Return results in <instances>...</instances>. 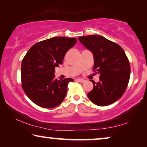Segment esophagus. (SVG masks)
I'll return each instance as SVG.
<instances>
[{"mask_svg":"<svg viewBox=\"0 0 147 147\" xmlns=\"http://www.w3.org/2000/svg\"><path fill=\"white\" fill-rule=\"evenodd\" d=\"M76 80L78 82H81V83H83V82H85V80H83V79H81V78H77V79H76Z\"/></svg>","mask_w":147,"mask_h":147,"instance_id":"1","label":"esophagus"}]
</instances>
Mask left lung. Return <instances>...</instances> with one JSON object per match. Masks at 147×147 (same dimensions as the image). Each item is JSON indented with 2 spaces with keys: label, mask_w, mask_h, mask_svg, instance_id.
<instances>
[{
  "label": "left lung",
  "mask_w": 147,
  "mask_h": 147,
  "mask_svg": "<svg viewBox=\"0 0 147 147\" xmlns=\"http://www.w3.org/2000/svg\"><path fill=\"white\" fill-rule=\"evenodd\" d=\"M79 41L93 53V71L99 73L100 82L88 94L90 101L100 106L110 105L122 97L127 88L130 66L123 49L100 35L82 36Z\"/></svg>",
  "instance_id": "8db88e82"
}]
</instances>
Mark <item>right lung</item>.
<instances>
[{
	"label": "right lung",
	"mask_w": 147,
	"mask_h": 147,
	"mask_svg": "<svg viewBox=\"0 0 147 147\" xmlns=\"http://www.w3.org/2000/svg\"><path fill=\"white\" fill-rule=\"evenodd\" d=\"M76 42V38L53 37L35 43L25 55L21 64L22 88L37 106L52 108L63 102L68 84L74 80L55 79L54 71Z\"/></svg>",
	"instance_id": "1"
}]
</instances>
